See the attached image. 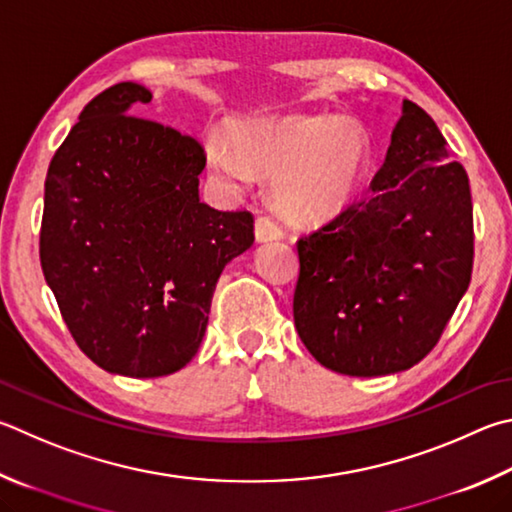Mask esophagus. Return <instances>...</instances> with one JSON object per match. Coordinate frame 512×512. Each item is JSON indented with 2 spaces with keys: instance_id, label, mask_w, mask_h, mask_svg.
I'll use <instances>...</instances> for the list:
<instances>
[{
  "instance_id": "1",
  "label": "esophagus",
  "mask_w": 512,
  "mask_h": 512,
  "mask_svg": "<svg viewBox=\"0 0 512 512\" xmlns=\"http://www.w3.org/2000/svg\"><path fill=\"white\" fill-rule=\"evenodd\" d=\"M255 237L259 244H266V241H277V239H282V228L277 226L271 217H259L255 221Z\"/></svg>"
}]
</instances>
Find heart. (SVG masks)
I'll return each instance as SVG.
<instances>
[{
	"mask_svg": "<svg viewBox=\"0 0 512 512\" xmlns=\"http://www.w3.org/2000/svg\"><path fill=\"white\" fill-rule=\"evenodd\" d=\"M230 144L208 138V170L230 188L273 176L275 210L300 228L327 226L356 208L374 161L367 127L329 111L241 120L230 127Z\"/></svg>",
	"mask_w": 512,
	"mask_h": 512,
	"instance_id": "heart-1",
	"label": "heart"
}]
</instances>
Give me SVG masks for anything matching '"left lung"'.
Returning <instances> with one entry per match:
<instances>
[{
  "instance_id": "obj_1",
  "label": "left lung",
  "mask_w": 512,
  "mask_h": 512,
  "mask_svg": "<svg viewBox=\"0 0 512 512\" xmlns=\"http://www.w3.org/2000/svg\"><path fill=\"white\" fill-rule=\"evenodd\" d=\"M472 241L468 174L434 120L403 100L369 201L297 241L304 347L345 376L414 367L468 291Z\"/></svg>"
}]
</instances>
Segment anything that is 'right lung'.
<instances>
[{"instance_id":"right-lung-1","label":"right lung","mask_w":512,"mask_h":512,"mask_svg":"<svg viewBox=\"0 0 512 512\" xmlns=\"http://www.w3.org/2000/svg\"><path fill=\"white\" fill-rule=\"evenodd\" d=\"M152 91L120 82L82 109L44 183L40 262L73 340L109 374L183 369L226 264L253 246L250 212L199 199L203 147L136 118Z\"/></svg>"}]
</instances>
